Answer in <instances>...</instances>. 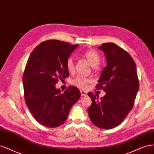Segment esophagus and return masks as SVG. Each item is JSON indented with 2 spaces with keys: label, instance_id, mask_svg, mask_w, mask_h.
<instances>
[{
  "label": "esophagus",
  "instance_id": "1",
  "mask_svg": "<svg viewBox=\"0 0 154 154\" xmlns=\"http://www.w3.org/2000/svg\"><path fill=\"white\" fill-rule=\"evenodd\" d=\"M81 96H86L87 95V92L84 91H81Z\"/></svg>",
  "mask_w": 154,
  "mask_h": 154
}]
</instances>
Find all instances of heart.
Instances as JSON below:
<instances>
[{
	"instance_id": "1",
	"label": "heart",
	"mask_w": 154,
	"mask_h": 154,
	"mask_svg": "<svg viewBox=\"0 0 154 154\" xmlns=\"http://www.w3.org/2000/svg\"><path fill=\"white\" fill-rule=\"evenodd\" d=\"M84 56L86 58L88 61L92 66H96L100 63V56L99 54L95 50H88L84 53ZM66 68L70 73H72L74 70V62L72 57L68 58L66 61ZM90 80L88 78L82 77H77L72 81V84L81 89H85L87 87Z\"/></svg>"
}]
</instances>
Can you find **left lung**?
<instances>
[{
    "mask_svg": "<svg viewBox=\"0 0 154 154\" xmlns=\"http://www.w3.org/2000/svg\"><path fill=\"white\" fill-rule=\"evenodd\" d=\"M98 48L105 53L107 65L96 88L106 94L99 99L88 93L92 103L88 112L95 126L111 129L120 125L131 111L140 84L136 63L127 51L113 43H103Z\"/></svg>",
    "mask_w": 154,
    "mask_h": 154,
    "instance_id": "1",
    "label": "left lung"
}]
</instances>
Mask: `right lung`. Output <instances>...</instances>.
<instances>
[{
    "label": "right lung",
    "instance_id": "obj_1",
    "mask_svg": "<svg viewBox=\"0 0 154 154\" xmlns=\"http://www.w3.org/2000/svg\"><path fill=\"white\" fill-rule=\"evenodd\" d=\"M79 45L51 39L34 48L29 56L22 77L26 105L41 125L54 128L66 122L81 92L70 86L63 93L56 89L59 79L69 76L66 61Z\"/></svg>",
    "mask_w": 154,
    "mask_h": 154
}]
</instances>
